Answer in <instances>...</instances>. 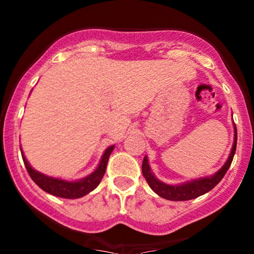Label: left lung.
<instances>
[{
	"mask_svg": "<svg viewBox=\"0 0 254 254\" xmlns=\"http://www.w3.org/2000/svg\"><path fill=\"white\" fill-rule=\"evenodd\" d=\"M235 127V137H234V145H232L231 152H230L229 158L225 162V165L217 171L215 175L210 177H204V178L194 179L191 182H187V183L176 184V186H171V184H166L161 182L160 179L156 178L153 176L152 171H151L150 165H148V160L145 156L142 161V175L146 178V182L150 186V188L158 194L162 198L167 199V200L173 201H184V200H190V199H195L198 196L203 195V194L207 193L211 190L219 182L224 178L226 175L227 170L231 166L232 160H234L235 152H236V145H237V130L236 125Z\"/></svg>",
	"mask_w": 254,
	"mask_h": 254,
	"instance_id": "8db88e82",
	"label": "left lung"
}]
</instances>
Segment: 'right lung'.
<instances>
[{
  "label": "right lung",
  "mask_w": 254,
  "mask_h": 254,
  "mask_svg": "<svg viewBox=\"0 0 254 254\" xmlns=\"http://www.w3.org/2000/svg\"><path fill=\"white\" fill-rule=\"evenodd\" d=\"M113 150H114V145L109 146L104 151L103 156L101 158V162H99L98 167L96 168L94 172H92L91 175L84 177V178L79 179V181L73 182H68L60 178H54V177H49L47 175H43V173L38 172V171H35L29 165V162L27 161L22 150H20V152H22L23 162H24L25 168H27L30 178L34 181V183L39 188H42L43 190L51 194V195L59 196V198L77 199L81 198V196H84L86 194H88L89 191H92L93 189H96L98 187L102 178H103L104 173H106L107 163H108L109 156H111Z\"/></svg>",
  "instance_id": "1"
}]
</instances>
